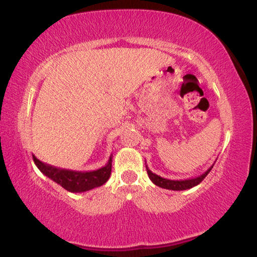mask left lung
I'll return each mask as SVG.
<instances>
[{
  "instance_id": "8db88e82",
  "label": "left lung",
  "mask_w": 257,
  "mask_h": 257,
  "mask_svg": "<svg viewBox=\"0 0 257 257\" xmlns=\"http://www.w3.org/2000/svg\"><path fill=\"white\" fill-rule=\"evenodd\" d=\"M214 164L209 168L206 172L200 174V175H198V176H196V178H190V179H185V180L164 179V178H162V176L157 175V174L152 173L151 170L147 168V166H146V170H147V175H149V178L151 179V181L155 185L159 186V187L167 188V190H173V191H184V190H188V188H192V187H194V186L200 184V182L204 180L205 176L210 173V170L213 169Z\"/></svg>"
}]
</instances>
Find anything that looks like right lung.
Returning <instances> with one entry per match:
<instances>
[{
    "mask_svg": "<svg viewBox=\"0 0 257 257\" xmlns=\"http://www.w3.org/2000/svg\"><path fill=\"white\" fill-rule=\"evenodd\" d=\"M32 158H34L35 164H36L38 169L47 178L57 182L58 185H60L61 187H64L69 192L73 193L85 192V191L99 187V186L104 185L111 175L112 156L104 167L96 170H91V172H76V170L61 169V168L43 163L35 156H32Z\"/></svg>",
    "mask_w": 257,
    "mask_h": 257,
    "instance_id": "add662e5",
    "label": "right lung"
}]
</instances>
